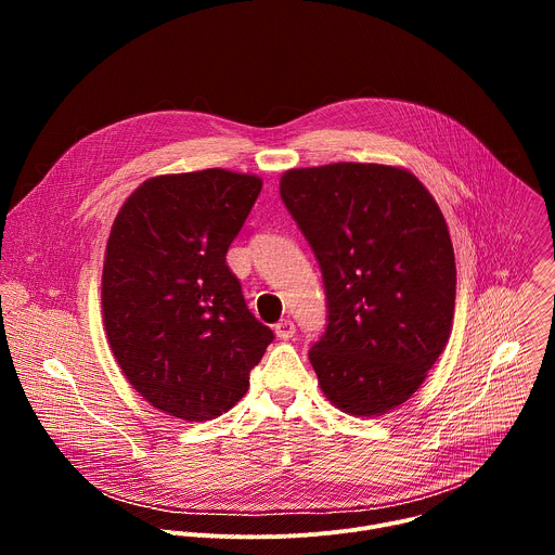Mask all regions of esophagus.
<instances>
[{"label":"esophagus","mask_w":555,"mask_h":555,"mask_svg":"<svg viewBox=\"0 0 555 555\" xmlns=\"http://www.w3.org/2000/svg\"><path fill=\"white\" fill-rule=\"evenodd\" d=\"M274 334L281 340H292L294 334H296V325L292 321H281V323L274 325Z\"/></svg>","instance_id":"34e87169"}]
</instances>
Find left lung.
Segmentation results:
<instances>
[{
	"label": "left lung",
	"mask_w": 555,
	"mask_h": 555,
	"mask_svg": "<svg viewBox=\"0 0 555 555\" xmlns=\"http://www.w3.org/2000/svg\"><path fill=\"white\" fill-rule=\"evenodd\" d=\"M281 197L319 259L327 330L309 349L325 398L384 415L424 384L448 345L456 266L446 219L406 169H289Z\"/></svg>",
	"instance_id": "obj_1"
}]
</instances>
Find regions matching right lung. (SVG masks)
Wrapping results in <instances>:
<instances>
[{"instance_id":"obj_1","label":"right lung","mask_w":555,"mask_h":555,"mask_svg":"<svg viewBox=\"0 0 555 555\" xmlns=\"http://www.w3.org/2000/svg\"><path fill=\"white\" fill-rule=\"evenodd\" d=\"M261 186L225 169L157 176L114 219L101 289L109 349L129 384L171 417L228 413L274 340L225 263Z\"/></svg>"}]
</instances>
